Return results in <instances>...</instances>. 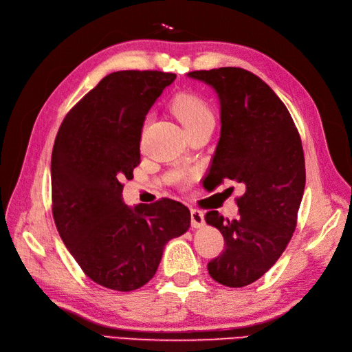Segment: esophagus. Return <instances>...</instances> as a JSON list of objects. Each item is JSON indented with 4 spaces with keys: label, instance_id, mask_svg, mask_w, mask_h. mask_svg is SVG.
Wrapping results in <instances>:
<instances>
[{
    "label": "esophagus",
    "instance_id": "34e87169",
    "mask_svg": "<svg viewBox=\"0 0 352 352\" xmlns=\"http://www.w3.org/2000/svg\"><path fill=\"white\" fill-rule=\"evenodd\" d=\"M190 225H192V228H195V229L204 226L206 225L204 212L197 210V208H190Z\"/></svg>",
    "mask_w": 352,
    "mask_h": 352
}]
</instances>
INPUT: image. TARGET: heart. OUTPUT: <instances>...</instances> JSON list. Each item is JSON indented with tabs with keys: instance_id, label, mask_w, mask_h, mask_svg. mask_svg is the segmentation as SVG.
Returning a JSON list of instances; mask_svg holds the SVG:
<instances>
[{
	"instance_id": "heart-1",
	"label": "heart",
	"mask_w": 352,
	"mask_h": 352,
	"mask_svg": "<svg viewBox=\"0 0 352 352\" xmlns=\"http://www.w3.org/2000/svg\"><path fill=\"white\" fill-rule=\"evenodd\" d=\"M172 113L184 124L186 132L204 123H214V114L208 102L195 94H180L172 101Z\"/></svg>"
}]
</instances>
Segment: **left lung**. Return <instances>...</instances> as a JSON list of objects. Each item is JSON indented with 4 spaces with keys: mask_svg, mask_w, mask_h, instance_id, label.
<instances>
[{
    "mask_svg": "<svg viewBox=\"0 0 352 352\" xmlns=\"http://www.w3.org/2000/svg\"><path fill=\"white\" fill-rule=\"evenodd\" d=\"M188 76L219 95L221 131L210 175L217 185L223 179L245 185L236 219L206 214L225 238V250L207 269L216 282L242 287L269 272L296 228L305 188L301 138L285 104L254 73L220 67Z\"/></svg>",
    "mask_w": 352,
    "mask_h": 352,
    "instance_id": "obj_1",
    "label": "left lung"
}]
</instances>
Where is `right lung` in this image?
<instances>
[{
    "mask_svg": "<svg viewBox=\"0 0 352 352\" xmlns=\"http://www.w3.org/2000/svg\"><path fill=\"white\" fill-rule=\"evenodd\" d=\"M176 74L110 73L63 120L51 155L52 216L83 273L129 292L153 279L164 245L189 229L190 212L163 198L127 207L123 179L141 163L145 116Z\"/></svg>",
    "mask_w": 352,
    "mask_h": 352,
    "instance_id": "obj_1",
    "label": "right lung"
}]
</instances>
